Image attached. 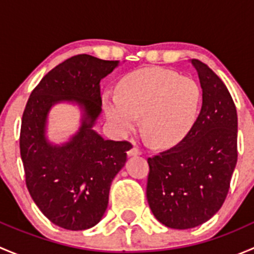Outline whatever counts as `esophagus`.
Returning <instances> with one entry per match:
<instances>
[{
  "label": "esophagus",
  "mask_w": 254,
  "mask_h": 254,
  "mask_svg": "<svg viewBox=\"0 0 254 254\" xmlns=\"http://www.w3.org/2000/svg\"><path fill=\"white\" fill-rule=\"evenodd\" d=\"M137 155H141V150L136 146H132L129 151H127V156H137Z\"/></svg>",
  "instance_id": "obj_1"
}]
</instances>
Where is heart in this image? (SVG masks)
<instances>
[{"instance_id": "b5f03b06", "label": "heart", "mask_w": 254, "mask_h": 254, "mask_svg": "<svg viewBox=\"0 0 254 254\" xmlns=\"http://www.w3.org/2000/svg\"><path fill=\"white\" fill-rule=\"evenodd\" d=\"M201 98L195 79L167 68L146 67L120 79L117 96L104 94L103 108L120 134L131 131L141 115L143 136L153 145L170 146L190 131Z\"/></svg>"}]
</instances>
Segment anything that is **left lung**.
Instances as JSON below:
<instances>
[{
    "label": "left lung",
    "mask_w": 254,
    "mask_h": 254,
    "mask_svg": "<svg viewBox=\"0 0 254 254\" xmlns=\"http://www.w3.org/2000/svg\"><path fill=\"white\" fill-rule=\"evenodd\" d=\"M203 89L200 114L181 142L147 158L146 196L156 219L177 230L211 219L224 204L237 162V112L219 76L193 59Z\"/></svg>",
    "instance_id": "left-lung-1"
}]
</instances>
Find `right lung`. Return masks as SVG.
<instances>
[{"label":"right lung","instance_id":"right-lung-1","mask_svg":"<svg viewBox=\"0 0 254 254\" xmlns=\"http://www.w3.org/2000/svg\"><path fill=\"white\" fill-rule=\"evenodd\" d=\"M119 61L81 54L49 71L33 89L20 127V157L25 184L40 211L66 230H87L101 221L112 181L127 162V141L104 140L93 130L102 112L101 79ZM73 101L84 115L78 134L64 145L45 137L50 108Z\"/></svg>","mask_w":254,"mask_h":254}]
</instances>
